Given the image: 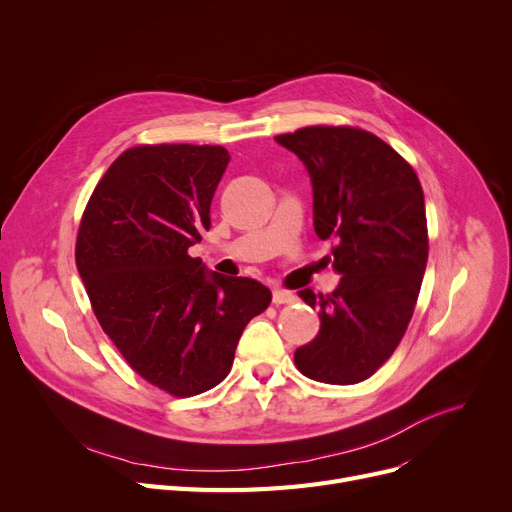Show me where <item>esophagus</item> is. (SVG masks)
Masks as SVG:
<instances>
[{
	"label": "esophagus",
	"mask_w": 512,
	"mask_h": 512,
	"mask_svg": "<svg viewBox=\"0 0 512 512\" xmlns=\"http://www.w3.org/2000/svg\"><path fill=\"white\" fill-rule=\"evenodd\" d=\"M272 301H274V305H290V303L297 301V297H294V294L288 292V290L276 288L274 294H272Z\"/></svg>",
	"instance_id": "esophagus-1"
}]
</instances>
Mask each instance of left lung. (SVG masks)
<instances>
[{
	"mask_svg": "<svg viewBox=\"0 0 512 512\" xmlns=\"http://www.w3.org/2000/svg\"><path fill=\"white\" fill-rule=\"evenodd\" d=\"M276 143L297 155L313 186V228L332 240L334 292L299 297L319 307V334L294 363L324 384H359L394 353L427 265L425 201L417 174L371 132L309 126Z\"/></svg>",
	"mask_w": 512,
	"mask_h": 512,
	"instance_id": "left-lung-1",
	"label": "left lung"
}]
</instances>
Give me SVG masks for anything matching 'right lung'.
I'll return each mask as SVG.
<instances>
[{
  "label": "right lung",
  "mask_w": 512,
  "mask_h": 512,
  "mask_svg": "<svg viewBox=\"0 0 512 512\" xmlns=\"http://www.w3.org/2000/svg\"><path fill=\"white\" fill-rule=\"evenodd\" d=\"M230 153L215 145H141L95 186L76 238V267L103 332L149 384L174 396L218 386L249 321L272 292L209 272L188 249Z\"/></svg>",
  "instance_id": "obj_1"
}]
</instances>
